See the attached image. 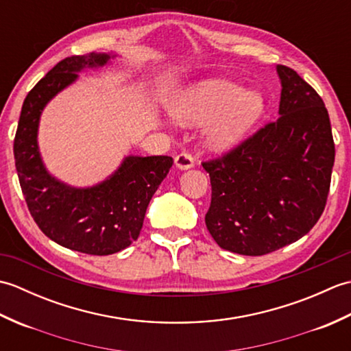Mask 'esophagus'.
<instances>
[{
	"label": "esophagus",
	"instance_id": "34e87169",
	"mask_svg": "<svg viewBox=\"0 0 351 351\" xmlns=\"http://www.w3.org/2000/svg\"><path fill=\"white\" fill-rule=\"evenodd\" d=\"M175 164H176L178 169L187 170V169H191L193 166H195V160H193V156H191L190 154L182 152V154H180V155H176Z\"/></svg>",
	"mask_w": 351,
	"mask_h": 351
}]
</instances>
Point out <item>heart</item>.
Instances as JSON below:
<instances>
[{
  "label": "heart",
  "instance_id": "obj_1",
  "mask_svg": "<svg viewBox=\"0 0 351 351\" xmlns=\"http://www.w3.org/2000/svg\"><path fill=\"white\" fill-rule=\"evenodd\" d=\"M263 95L244 90L232 81L213 78L191 87L178 106V116L191 123L210 122V143L217 149L232 147L247 136L263 117Z\"/></svg>",
  "mask_w": 351,
  "mask_h": 351
}]
</instances>
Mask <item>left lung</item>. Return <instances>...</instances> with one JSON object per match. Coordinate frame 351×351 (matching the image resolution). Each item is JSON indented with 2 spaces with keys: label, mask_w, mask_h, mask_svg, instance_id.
<instances>
[{
  "label": "left lung",
  "mask_w": 351,
  "mask_h": 351,
  "mask_svg": "<svg viewBox=\"0 0 351 351\" xmlns=\"http://www.w3.org/2000/svg\"><path fill=\"white\" fill-rule=\"evenodd\" d=\"M279 117L225 155L211 180L206 228L221 249L261 256L300 240L324 211L335 162L327 108L294 69L278 64Z\"/></svg>",
  "instance_id": "left-lung-1"
}]
</instances>
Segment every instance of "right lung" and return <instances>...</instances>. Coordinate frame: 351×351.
Instances as JSON below:
<instances>
[{
	"label": "right lung",
	"mask_w": 351,
	"mask_h": 351,
	"mask_svg": "<svg viewBox=\"0 0 351 351\" xmlns=\"http://www.w3.org/2000/svg\"><path fill=\"white\" fill-rule=\"evenodd\" d=\"M111 57L90 52L57 63L27 95L13 143L21 189L37 226L63 247L99 256L121 252L137 240L147 205L173 158L130 155L106 181L75 189L48 173L37 146V130L45 106L72 84L78 72L101 68Z\"/></svg>",
	"instance_id": "obj_1"
}]
</instances>
